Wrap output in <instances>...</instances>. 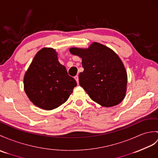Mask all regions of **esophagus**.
Wrapping results in <instances>:
<instances>
[{
    "label": "esophagus",
    "mask_w": 158,
    "mask_h": 158,
    "mask_svg": "<svg viewBox=\"0 0 158 158\" xmlns=\"http://www.w3.org/2000/svg\"><path fill=\"white\" fill-rule=\"evenodd\" d=\"M74 78L76 80V81H77V84H79V76L76 75Z\"/></svg>",
    "instance_id": "esophagus-1"
}]
</instances>
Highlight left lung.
<instances>
[{
    "label": "left lung",
    "mask_w": 158,
    "mask_h": 158,
    "mask_svg": "<svg viewBox=\"0 0 158 158\" xmlns=\"http://www.w3.org/2000/svg\"><path fill=\"white\" fill-rule=\"evenodd\" d=\"M70 52L82 58L84 71L79 81L91 100L104 107L120 104L125 97L127 74L122 60L114 51L94 42L88 48H71Z\"/></svg>",
    "instance_id": "obj_1"
}]
</instances>
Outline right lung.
<instances>
[{"label": "right lung", "mask_w": 158, "mask_h": 158, "mask_svg": "<svg viewBox=\"0 0 158 158\" xmlns=\"http://www.w3.org/2000/svg\"><path fill=\"white\" fill-rule=\"evenodd\" d=\"M25 94L38 107L51 110L68 100L76 81L58 60L56 50L44 48L35 54L23 79Z\"/></svg>", "instance_id": "obj_1"}]
</instances>
